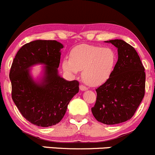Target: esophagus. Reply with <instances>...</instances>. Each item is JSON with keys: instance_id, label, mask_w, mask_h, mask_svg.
<instances>
[{"instance_id": "obj_1", "label": "esophagus", "mask_w": 155, "mask_h": 155, "mask_svg": "<svg viewBox=\"0 0 155 155\" xmlns=\"http://www.w3.org/2000/svg\"><path fill=\"white\" fill-rule=\"evenodd\" d=\"M79 88H80V90L82 91H87V87H86V86L82 85V84H81V85L79 86Z\"/></svg>"}]
</instances>
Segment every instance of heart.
<instances>
[{"mask_svg": "<svg viewBox=\"0 0 155 155\" xmlns=\"http://www.w3.org/2000/svg\"><path fill=\"white\" fill-rule=\"evenodd\" d=\"M117 60L115 50L89 45H79L70 52V59L62 61L63 70L76 75L82 71L84 82L91 86H99L106 82L111 76Z\"/></svg>", "mask_w": 155, "mask_h": 155, "instance_id": "1", "label": "heart"}]
</instances>
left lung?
Instances as JSON below:
<instances>
[{
    "instance_id": "left-lung-1",
    "label": "left lung",
    "mask_w": 155,
    "mask_h": 155,
    "mask_svg": "<svg viewBox=\"0 0 155 155\" xmlns=\"http://www.w3.org/2000/svg\"><path fill=\"white\" fill-rule=\"evenodd\" d=\"M117 48L118 60L111 76L99 86L91 108L97 121L115 125L134 116L145 95L146 73L135 49L121 39L107 41Z\"/></svg>"
}]
</instances>
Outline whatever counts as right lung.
Returning <instances> with one entry per match:
<instances>
[{
	"mask_svg": "<svg viewBox=\"0 0 155 155\" xmlns=\"http://www.w3.org/2000/svg\"><path fill=\"white\" fill-rule=\"evenodd\" d=\"M63 45L55 40H36L18 51L11 66L12 98L22 116L41 127L56 125L64 116L71 99L79 92L78 81H67L58 75ZM43 64L44 76L33 80L30 66Z\"/></svg>",
	"mask_w": 155,
	"mask_h": 155,
	"instance_id": "right-lung-1",
	"label": "right lung"
}]
</instances>
